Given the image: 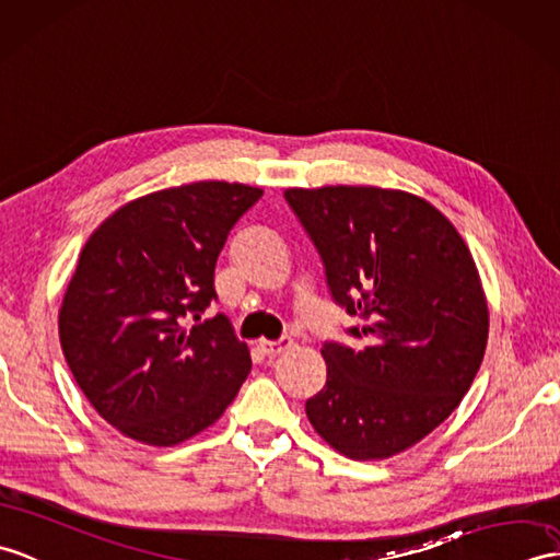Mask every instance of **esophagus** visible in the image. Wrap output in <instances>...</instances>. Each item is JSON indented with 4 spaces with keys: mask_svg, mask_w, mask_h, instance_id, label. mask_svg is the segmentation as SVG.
<instances>
[{
    "mask_svg": "<svg viewBox=\"0 0 560 560\" xmlns=\"http://www.w3.org/2000/svg\"><path fill=\"white\" fill-rule=\"evenodd\" d=\"M293 346V341L291 339H279V341H259L257 343V348L262 350V355H267V358H275V355H279V353H283V350H289Z\"/></svg>",
    "mask_w": 560,
    "mask_h": 560,
    "instance_id": "1",
    "label": "esophagus"
}]
</instances>
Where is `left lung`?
Here are the masks:
<instances>
[{
    "mask_svg": "<svg viewBox=\"0 0 560 560\" xmlns=\"http://www.w3.org/2000/svg\"><path fill=\"white\" fill-rule=\"evenodd\" d=\"M348 315L327 341V384L305 402L315 432L353 460H384L458 408L482 365L489 310L456 226L424 198L376 186L283 192Z\"/></svg>",
    "mask_w": 560,
    "mask_h": 560,
    "instance_id": "obj_1",
    "label": "left lung"
}]
</instances>
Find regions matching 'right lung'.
<instances>
[{"instance_id":"right-lung-1","label":"right lung","mask_w":560,"mask_h":560,"mask_svg":"<svg viewBox=\"0 0 560 560\" xmlns=\"http://www.w3.org/2000/svg\"><path fill=\"white\" fill-rule=\"evenodd\" d=\"M262 188L226 180L126 202L93 231L59 310V341L100 418L148 446L214 424L250 374L224 315L186 327L217 298L214 267Z\"/></svg>"}]
</instances>
